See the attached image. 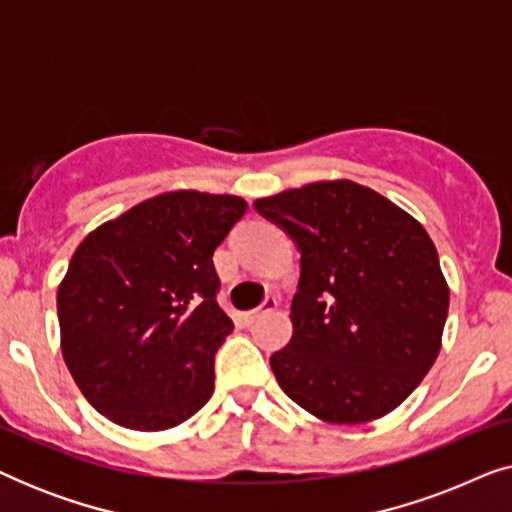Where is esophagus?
Here are the masks:
<instances>
[{"label": "esophagus", "instance_id": "obj_1", "mask_svg": "<svg viewBox=\"0 0 512 512\" xmlns=\"http://www.w3.org/2000/svg\"><path fill=\"white\" fill-rule=\"evenodd\" d=\"M272 310H277V298H275V296H268V298L263 300L261 307H256V310H251V312L244 314V321H247V324H251V321L261 319L263 314H268V312H272Z\"/></svg>", "mask_w": 512, "mask_h": 512}]
</instances>
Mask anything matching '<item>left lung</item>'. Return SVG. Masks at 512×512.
I'll list each match as a JSON object with an SVG mask.
<instances>
[{
    "instance_id": "left-lung-1",
    "label": "left lung",
    "mask_w": 512,
    "mask_h": 512,
    "mask_svg": "<svg viewBox=\"0 0 512 512\" xmlns=\"http://www.w3.org/2000/svg\"><path fill=\"white\" fill-rule=\"evenodd\" d=\"M300 251L293 335L270 356L284 394L331 424L398 408L440 352L450 289L429 233L354 181L254 202Z\"/></svg>"
}]
</instances>
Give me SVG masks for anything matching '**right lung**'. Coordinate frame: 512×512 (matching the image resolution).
<instances>
[{
	"label": "right lung",
	"mask_w": 512,
	"mask_h": 512,
	"mask_svg": "<svg viewBox=\"0 0 512 512\" xmlns=\"http://www.w3.org/2000/svg\"><path fill=\"white\" fill-rule=\"evenodd\" d=\"M244 212L237 195L160 193L74 251L58 289L62 356L114 424L172 429L212 398L214 354L233 331L212 256Z\"/></svg>",
	"instance_id": "right-lung-1"
}]
</instances>
